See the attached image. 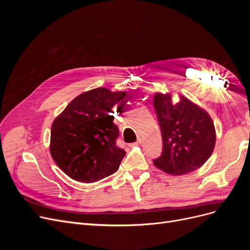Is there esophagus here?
<instances>
[{"mask_svg": "<svg viewBox=\"0 0 250 250\" xmlns=\"http://www.w3.org/2000/svg\"><path fill=\"white\" fill-rule=\"evenodd\" d=\"M142 143V139L141 138H139L138 139V141L137 142H135V143H132V144H130V147H134V146H138V145H140V144Z\"/></svg>", "mask_w": 250, "mask_h": 250, "instance_id": "obj_1", "label": "esophagus"}]
</instances>
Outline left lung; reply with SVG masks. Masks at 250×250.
<instances>
[{
    "mask_svg": "<svg viewBox=\"0 0 250 250\" xmlns=\"http://www.w3.org/2000/svg\"><path fill=\"white\" fill-rule=\"evenodd\" d=\"M174 103L170 93H156L155 112L163 137V153L153 161L156 168L183 175L199 169L211 155L216 130L210 116L185 96Z\"/></svg>",
    "mask_w": 250,
    "mask_h": 250,
    "instance_id": "left-lung-1",
    "label": "left lung"
}]
</instances>
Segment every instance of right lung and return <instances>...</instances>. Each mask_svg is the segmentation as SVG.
<instances>
[{
    "instance_id": "right-lung-1",
    "label": "right lung",
    "mask_w": 250,
    "mask_h": 250,
    "mask_svg": "<svg viewBox=\"0 0 250 250\" xmlns=\"http://www.w3.org/2000/svg\"><path fill=\"white\" fill-rule=\"evenodd\" d=\"M126 96L98 87L73 99L51 126L50 152L67 176L95 183L115 173L126 152L116 145L112 107Z\"/></svg>"
}]
</instances>
